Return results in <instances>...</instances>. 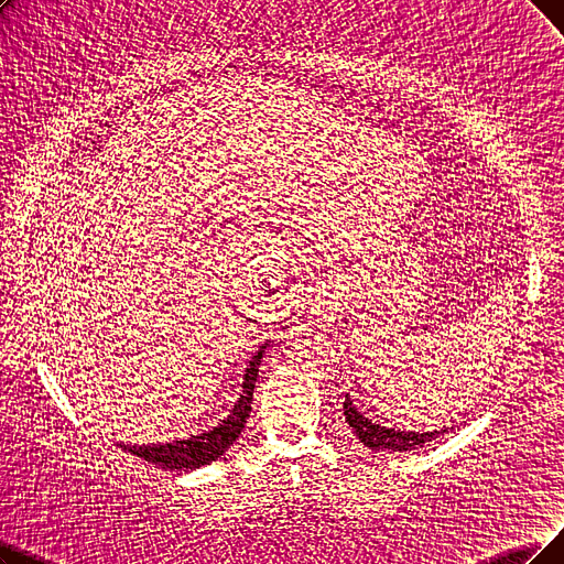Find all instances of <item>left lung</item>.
<instances>
[{
    "label": "left lung",
    "mask_w": 564,
    "mask_h": 564,
    "mask_svg": "<svg viewBox=\"0 0 564 564\" xmlns=\"http://www.w3.org/2000/svg\"><path fill=\"white\" fill-rule=\"evenodd\" d=\"M345 421L349 423L356 437L370 446L372 452H410V448H419L427 442L437 440L440 435L448 433V427H440V431H395V427L381 425L379 421H372L364 412H358L351 395L345 398Z\"/></svg>",
    "instance_id": "1"
}]
</instances>
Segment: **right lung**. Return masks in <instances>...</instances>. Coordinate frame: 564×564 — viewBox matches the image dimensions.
<instances>
[{
	"label": "right lung",
	"instance_id": "1",
	"mask_svg": "<svg viewBox=\"0 0 564 564\" xmlns=\"http://www.w3.org/2000/svg\"><path fill=\"white\" fill-rule=\"evenodd\" d=\"M268 343L270 340L259 345V349L252 354V358L247 360L242 384H240V395L234 402V410L229 412V416H224L217 425H213L210 431L189 435L183 440L162 442V444H122L120 442L118 446L124 448V452H129L131 456H139L152 465H160V467L173 469V471H192V469H198L204 465H210L221 454H227L229 446L242 433L247 416H250V412H252L254 384H257L259 368H261V360L265 356Z\"/></svg>",
	"mask_w": 564,
	"mask_h": 564
}]
</instances>
